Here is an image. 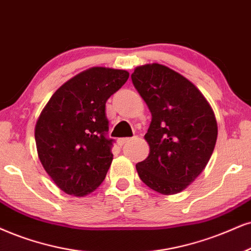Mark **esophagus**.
Segmentation results:
<instances>
[{
  "label": "esophagus",
  "instance_id": "obj_1",
  "mask_svg": "<svg viewBox=\"0 0 251 251\" xmlns=\"http://www.w3.org/2000/svg\"><path fill=\"white\" fill-rule=\"evenodd\" d=\"M136 137H125V138H119V140H117V143H119L120 145H123V144H126V143H128V142H130V141H132V140H135Z\"/></svg>",
  "mask_w": 251,
  "mask_h": 251
}]
</instances>
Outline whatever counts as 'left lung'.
Returning <instances> with one entry per match:
<instances>
[{
    "instance_id": "obj_1",
    "label": "left lung",
    "mask_w": 251,
    "mask_h": 251,
    "mask_svg": "<svg viewBox=\"0 0 251 251\" xmlns=\"http://www.w3.org/2000/svg\"><path fill=\"white\" fill-rule=\"evenodd\" d=\"M131 80L151 113L144 135L150 151L136 170L151 190L177 194L211 159L218 138L214 111L194 83L165 65L137 66Z\"/></svg>"
}]
</instances>
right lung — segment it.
Masks as SVG:
<instances>
[{
  "label": "right lung",
  "mask_w": 251,
  "mask_h": 251,
  "mask_svg": "<svg viewBox=\"0 0 251 251\" xmlns=\"http://www.w3.org/2000/svg\"><path fill=\"white\" fill-rule=\"evenodd\" d=\"M128 78V71L91 67L61 85L43 108L35 126L37 153L65 193L85 197L106 178L113 140L106 137L104 106Z\"/></svg>",
  "instance_id": "1"
}]
</instances>
